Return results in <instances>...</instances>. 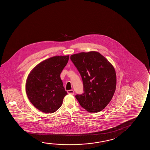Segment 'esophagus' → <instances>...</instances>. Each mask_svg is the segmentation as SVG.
<instances>
[{
    "instance_id": "1",
    "label": "esophagus",
    "mask_w": 150,
    "mask_h": 150,
    "mask_svg": "<svg viewBox=\"0 0 150 150\" xmlns=\"http://www.w3.org/2000/svg\"><path fill=\"white\" fill-rule=\"evenodd\" d=\"M67 92H68V93L69 94L74 95V91L71 90H68V91H67Z\"/></svg>"
}]
</instances>
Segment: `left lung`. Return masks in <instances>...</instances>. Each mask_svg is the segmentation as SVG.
Wrapping results in <instances>:
<instances>
[{
	"instance_id": "1",
	"label": "left lung",
	"mask_w": 150,
	"mask_h": 150,
	"mask_svg": "<svg viewBox=\"0 0 150 150\" xmlns=\"http://www.w3.org/2000/svg\"><path fill=\"white\" fill-rule=\"evenodd\" d=\"M82 77L84 93L76 95L80 105L90 113L99 112L107 107L116 86L113 65L98 52L75 54L70 57Z\"/></svg>"
}]
</instances>
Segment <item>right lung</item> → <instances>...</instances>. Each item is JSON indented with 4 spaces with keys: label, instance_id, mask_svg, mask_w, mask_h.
Listing matches in <instances>:
<instances>
[{
    "label": "right lung",
    "instance_id": "right-lung-1",
    "mask_svg": "<svg viewBox=\"0 0 150 150\" xmlns=\"http://www.w3.org/2000/svg\"><path fill=\"white\" fill-rule=\"evenodd\" d=\"M69 55L55 56L35 66L25 83L27 96L32 105L44 113H53L62 106L67 95L60 78Z\"/></svg>",
    "mask_w": 150,
    "mask_h": 150
}]
</instances>
